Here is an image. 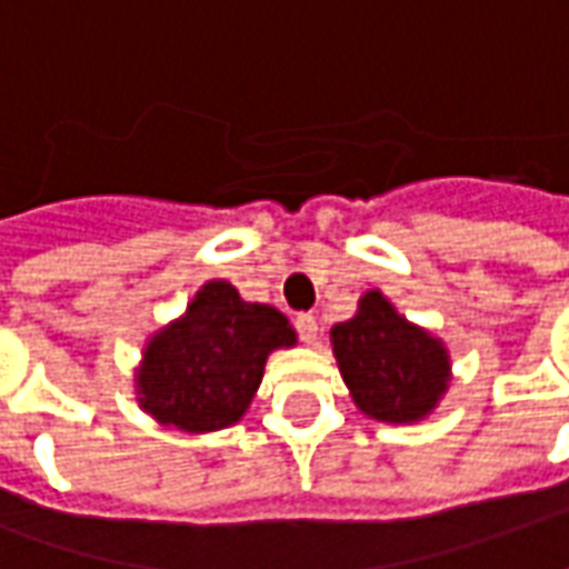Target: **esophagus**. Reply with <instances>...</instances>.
Returning a JSON list of instances; mask_svg holds the SVG:
<instances>
[{
  "label": "esophagus",
  "mask_w": 569,
  "mask_h": 569,
  "mask_svg": "<svg viewBox=\"0 0 569 569\" xmlns=\"http://www.w3.org/2000/svg\"><path fill=\"white\" fill-rule=\"evenodd\" d=\"M296 332H298V338L305 341V345H313V341H317V332H320V326H317V317H313V313H298V317H296Z\"/></svg>",
  "instance_id": "esophagus-1"
}]
</instances>
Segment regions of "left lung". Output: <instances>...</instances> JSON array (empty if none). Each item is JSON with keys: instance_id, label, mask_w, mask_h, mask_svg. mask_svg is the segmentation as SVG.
<instances>
[{"instance_id": "left-lung-1", "label": "left lung", "mask_w": 569, "mask_h": 569, "mask_svg": "<svg viewBox=\"0 0 569 569\" xmlns=\"http://www.w3.org/2000/svg\"><path fill=\"white\" fill-rule=\"evenodd\" d=\"M332 345L353 402L375 420H420L448 390L441 341L399 317L381 292H369L353 320L335 326Z\"/></svg>"}]
</instances>
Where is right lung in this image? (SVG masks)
<instances>
[{
    "label": "right lung",
    "mask_w": 569,
    "mask_h": 569,
    "mask_svg": "<svg viewBox=\"0 0 569 569\" xmlns=\"http://www.w3.org/2000/svg\"><path fill=\"white\" fill-rule=\"evenodd\" d=\"M292 345L296 332L280 310L249 305L231 283L210 280L186 317L146 347L140 406L186 432L231 427L259 390L268 353Z\"/></svg>",
    "instance_id": "add662e5"
}]
</instances>
